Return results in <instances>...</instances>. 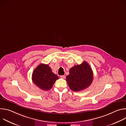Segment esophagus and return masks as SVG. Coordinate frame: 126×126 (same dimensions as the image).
<instances>
[{"instance_id": "obj_1", "label": "esophagus", "mask_w": 126, "mask_h": 126, "mask_svg": "<svg viewBox=\"0 0 126 126\" xmlns=\"http://www.w3.org/2000/svg\"><path fill=\"white\" fill-rule=\"evenodd\" d=\"M60 77L62 79H65L66 78L65 76H64V75H61V76H60Z\"/></svg>"}]
</instances>
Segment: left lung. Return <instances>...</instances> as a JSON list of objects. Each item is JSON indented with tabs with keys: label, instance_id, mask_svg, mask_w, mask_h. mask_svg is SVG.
<instances>
[{
	"label": "left lung",
	"instance_id": "8db88e82",
	"mask_svg": "<svg viewBox=\"0 0 126 126\" xmlns=\"http://www.w3.org/2000/svg\"><path fill=\"white\" fill-rule=\"evenodd\" d=\"M93 80V71L89 64L84 61L70 69L69 75L67 76L66 80L72 90L78 92L90 86Z\"/></svg>",
	"mask_w": 126,
	"mask_h": 126
}]
</instances>
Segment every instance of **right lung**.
I'll use <instances>...</instances> for the list:
<instances>
[{
	"label": "right lung",
	"mask_w": 126,
	"mask_h": 126,
	"mask_svg": "<svg viewBox=\"0 0 126 126\" xmlns=\"http://www.w3.org/2000/svg\"><path fill=\"white\" fill-rule=\"evenodd\" d=\"M59 77L52 72L47 64H40L33 71L32 75L33 82L43 90L51 89Z\"/></svg>",
	"instance_id": "1"
}]
</instances>
